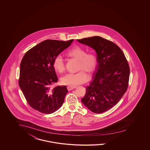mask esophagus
Returning <instances> with one entry per match:
<instances>
[{"label":"esophagus","mask_w":150,"mask_h":150,"mask_svg":"<svg viewBox=\"0 0 150 150\" xmlns=\"http://www.w3.org/2000/svg\"><path fill=\"white\" fill-rule=\"evenodd\" d=\"M76 87V86H67V89H68V91H71V90H72L73 89H74V88H75Z\"/></svg>","instance_id":"34e87169"}]
</instances>
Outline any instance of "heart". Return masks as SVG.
Returning <instances> with one entry per match:
<instances>
[{
	"label": "heart",
	"instance_id": "obj_1",
	"mask_svg": "<svg viewBox=\"0 0 150 150\" xmlns=\"http://www.w3.org/2000/svg\"><path fill=\"white\" fill-rule=\"evenodd\" d=\"M67 55L73 59L79 60L78 73L68 74L61 78V82L65 85L74 86L86 82L88 80L87 71L91 74L95 71L98 64L97 57L93 52H87L85 49L79 46H74L69 49ZM55 71L62 73L65 70V64L60 55H57L53 62Z\"/></svg>",
	"mask_w": 150,
	"mask_h": 150
}]
</instances>
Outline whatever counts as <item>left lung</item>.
<instances>
[{"label": "left lung", "mask_w": 150, "mask_h": 150, "mask_svg": "<svg viewBox=\"0 0 150 150\" xmlns=\"http://www.w3.org/2000/svg\"><path fill=\"white\" fill-rule=\"evenodd\" d=\"M95 50L98 59L93 80L86 87L81 102L95 113L111 109L127 90L130 68L123 51L112 41L100 36L77 40Z\"/></svg>", "instance_id": "obj_1"}]
</instances>
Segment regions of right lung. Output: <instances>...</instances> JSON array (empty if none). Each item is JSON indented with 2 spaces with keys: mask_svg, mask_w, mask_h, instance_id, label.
<instances>
[{
  "mask_svg": "<svg viewBox=\"0 0 150 150\" xmlns=\"http://www.w3.org/2000/svg\"><path fill=\"white\" fill-rule=\"evenodd\" d=\"M73 41L47 40L24 55L20 64L18 84L28 104L33 109L42 113L51 114L63 104L68 92L67 87L51 88L58 81L53 62Z\"/></svg>",
  "mask_w": 150,
  "mask_h": 150,
  "instance_id": "add662e5",
  "label": "right lung"
}]
</instances>
